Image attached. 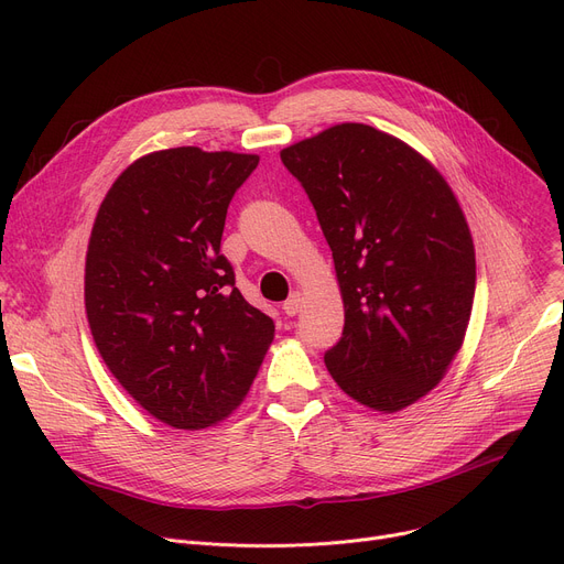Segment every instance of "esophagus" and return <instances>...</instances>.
Returning <instances> with one entry per match:
<instances>
[{"instance_id":"obj_1","label":"esophagus","mask_w":564,"mask_h":564,"mask_svg":"<svg viewBox=\"0 0 564 564\" xmlns=\"http://www.w3.org/2000/svg\"><path fill=\"white\" fill-rule=\"evenodd\" d=\"M300 311H302V294H300V292H294L292 297L283 304V313L292 317V315H297Z\"/></svg>"}]
</instances>
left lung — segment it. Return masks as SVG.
Returning a JSON list of instances; mask_svg holds the SVG:
<instances>
[{
  "instance_id": "8db88e82",
  "label": "left lung",
  "mask_w": 564,
  "mask_h": 564,
  "mask_svg": "<svg viewBox=\"0 0 564 564\" xmlns=\"http://www.w3.org/2000/svg\"><path fill=\"white\" fill-rule=\"evenodd\" d=\"M332 247L343 338L324 354L338 387L395 413L425 398L462 349L476 249L438 169L402 139L338 123L281 151Z\"/></svg>"
}]
</instances>
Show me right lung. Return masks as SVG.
<instances>
[{
    "mask_svg": "<svg viewBox=\"0 0 564 564\" xmlns=\"http://www.w3.org/2000/svg\"><path fill=\"white\" fill-rule=\"evenodd\" d=\"M258 160L196 145L148 153L116 177L88 237L84 306L100 357L175 430L228 419L274 340L221 256L228 203Z\"/></svg>",
    "mask_w": 564,
    "mask_h": 564,
    "instance_id": "add662e5",
    "label": "right lung"
}]
</instances>
